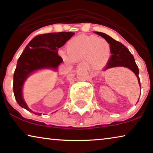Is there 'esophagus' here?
<instances>
[{
  "instance_id": "34e87169",
  "label": "esophagus",
  "mask_w": 153,
  "mask_h": 153,
  "mask_svg": "<svg viewBox=\"0 0 153 153\" xmlns=\"http://www.w3.org/2000/svg\"><path fill=\"white\" fill-rule=\"evenodd\" d=\"M87 65L85 62H81L77 65V68H86Z\"/></svg>"
}]
</instances>
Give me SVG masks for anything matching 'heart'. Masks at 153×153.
Here are the masks:
<instances>
[{
    "mask_svg": "<svg viewBox=\"0 0 153 153\" xmlns=\"http://www.w3.org/2000/svg\"><path fill=\"white\" fill-rule=\"evenodd\" d=\"M110 49L109 42L104 38L93 35H81L69 41L67 45L68 55L63 51H60V54L67 62L86 59L90 65L97 68H100L107 60ZM102 60L103 62L101 64L97 63Z\"/></svg>",
    "mask_w": 153,
    "mask_h": 153,
    "instance_id": "1",
    "label": "heart"
}]
</instances>
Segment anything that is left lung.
<instances>
[{
    "mask_svg": "<svg viewBox=\"0 0 153 153\" xmlns=\"http://www.w3.org/2000/svg\"><path fill=\"white\" fill-rule=\"evenodd\" d=\"M95 33L104 37L110 44V51L111 53V58L108 60L106 67L104 70L118 66L125 67V68H129L136 74L138 81H139L140 88H141L140 79L139 77V68H138V66L136 64L133 55L130 53L128 49L125 46L123 45L122 43L115 40L111 37L107 35L105 33L101 32H95Z\"/></svg>",
    "mask_w": 153,
    "mask_h": 153,
    "instance_id": "left-lung-1",
    "label": "left lung"
}]
</instances>
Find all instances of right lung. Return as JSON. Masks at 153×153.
<instances>
[{"mask_svg":"<svg viewBox=\"0 0 153 153\" xmlns=\"http://www.w3.org/2000/svg\"><path fill=\"white\" fill-rule=\"evenodd\" d=\"M74 35V33L71 32L42 34L35 36L28 44L19 58L14 73V94L20 106L41 116L40 113L33 112L27 106L22 97L23 85L26 79L35 71L49 68L57 70L58 65L63 61L58 56V49Z\"/></svg>","mask_w":153,"mask_h":153,"instance_id":"1","label":"right lung"}]
</instances>
